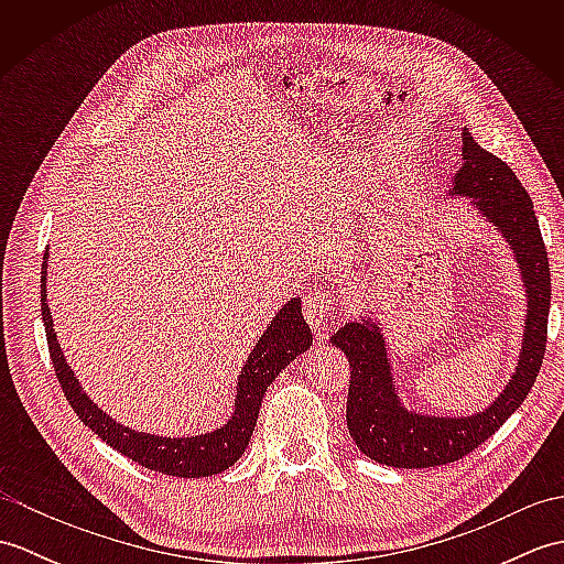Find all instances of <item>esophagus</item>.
Masks as SVG:
<instances>
[{"mask_svg": "<svg viewBox=\"0 0 564 564\" xmlns=\"http://www.w3.org/2000/svg\"><path fill=\"white\" fill-rule=\"evenodd\" d=\"M303 310H305V319L307 325L313 329H322L325 327V322L337 315L341 310V303L339 297L334 295L329 289H325V285H319V289H313L303 301Z\"/></svg>", "mask_w": 564, "mask_h": 564, "instance_id": "obj_1", "label": "esophagus"}]
</instances>
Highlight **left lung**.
<instances>
[{"label":"left lung","instance_id":"8db88e82","mask_svg":"<svg viewBox=\"0 0 564 564\" xmlns=\"http://www.w3.org/2000/svg\"><path fill=\"white\" fill-rule=\"evenodd\" d=\"M455 194L475 196L485 215L517 249L529 289L523 354L517 376L499 400L477 416L436 419L404 412L394 398L386 346L380 334L361 322L332 334V344L349 358L351 386L346 424L356 446L370 460L392 467H436L465 458L519 410L543 366L550 313V261L529 191L511 166L477 145L463 130V166L455 174Z\"/></svg>","mask_w":564,"mask_h":564}]
</instances>
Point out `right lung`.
Instances as JSON below:
<instances>
[{"label":"right lung","instance_id":"add662e5","mask_svg":"<svg viewBox=\"0 0 564 564\" xmlns=\"http://www.w3.org/2000/svg\"><path fill=\"white\" fill-rule=\"evenodd\" d=\"M41 313L45 325L47 351H51L53 358L57 382L59 388H63L72 410H75V414L84 422V426H89L94 434L109 443L118 453H123L126 458L148 467V470L172 477H210L227 470V467L242 458L245 448L249 446V438L254 434L257 416L267 388L295 356L307 351L310 344H313V332H310L307 322L303 319L301 301L295 297L289 305H283L281 313L273 317L271 327L263 332L257 349L249 354V361L242 370V376H239L237 404L230 422L206 436L164 438L116 424L113 419L106 416L99 406L82 392L79 382L65 364L55 339L51 310H47L45 303V261L41 271Z\"/></svg>","mask_w":564,"mask_h":564}]
</instances>
